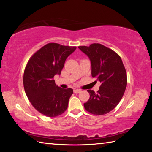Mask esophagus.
Listing matches in <instances>:
<instances>
[{"label": "esophagus", "mask_w": 152, "mask_h": 152, "mask_svg": "<svg viewBox=\"0 0 152 152\" xmlns=\"http://www.w3.org/2000/svg\"><path fill=\"white\" fill-rule=\"evenodd\" d=\"M80 92H81V90H80V89H74V93H80Z\"/></svg>", "instance_id": "1"}]
</instances>
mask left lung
I'll use <instances>...</instances> for the list:
<instances>
[{
    "mask_svg": "<svg viewBox=\"0 0 152 152\" xmlns=\"http://www.w3.org/2000/svg\"><path fill=\"white\" fill-rule=\"evenodd\" d=\"M91 61L92 76L101 84L97 92L88 90V101L84 104L86 111L102 115L111 111L119 104L127 87V72L119 54L100 43L79 46Z\"/></svg>",
    "mask_w": 152,
    "mask_h": 152,
    "instance_id": "8db88e82",
    "label": "left lung"
}]
</instances>
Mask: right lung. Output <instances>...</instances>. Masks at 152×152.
I'll use <instances>...</instances> for the list:
<instances>
[{"label":"right lung","instance_id":"1","mask_svg":"<svg viewBox=\"0 0 152 152\" xmlns=\"http://www.w3.org/2000/svg\"><path fill=\"white\" fill-rule=\"evenodd\" d=\"M75 46L49 43L28 61L23 74V86L32 106L49 117L59 116L66 111L73 90L56 86L53 77L61 74L66 58Z\"/></svg>","mask_w":152,"mask_h":152}]
</instances>
